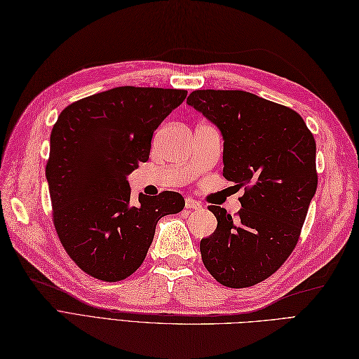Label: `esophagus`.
I'll return each mask as SVG.
<instances>
[{
  "label": "esophagus",
  "instance_id": "34e87169",
  "mask_svg": "<svg viewBox=\"0 0 359 359\" xmlns=\"http://www.w3.org/2000/svg\"><path fill=\"white\" fill-rule=\"evenodd\" d=\"M186 208H193V210H201L202 208V203L201 202H198V201H195V199H191V198H187L186 199Z\"/></svg>",
  "mask_w": 359,
  "mask_h": 359
}]
</instances>
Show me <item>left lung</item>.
Here are the masks:
<instances>
[{
  "instance_id": "obj_1",
  "label": "left lung",
  "mask_w": 359,
  "mask_h": 359,
  "mask_svg": "<svg viewBox=\"0 0 359 359\" xmlns=\"http://www.w3.org/2000/svg\"><path fill=\"white\" fill-rule=\"evenodd\" d=\"M187 104L224 135V177L245 195L236 217L210 205L217 228L201 240L217 283L246 288L273 275L297 245L317 190L316 140L297 111L243 90H195Z\"/></svg>"
}]
</instances>
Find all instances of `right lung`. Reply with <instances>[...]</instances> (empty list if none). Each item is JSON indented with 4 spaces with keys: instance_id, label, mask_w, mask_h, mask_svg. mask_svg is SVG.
Returning <instances> with one entry per match:
<instances>
[{
    "instance_id": "1",
    "label": "right lung",
    "mask_w": 359,
    "mask_h": 359,
    "mask_svg": "<svg viewBox=\"0 0 359 359\" xmlns=\"http://www.w3.org/2000/svg\"><path fill=\"white\" fill-rule=\"evenodd\" d=\"M187 90L122 86L79 100L60 113L50 139L46 180L53 222L83 272L118 283L137 270L157 222L184 208L177 191L139 195L127 175L147 163L152 134Z\"/></svg>"
}]
</instances>
